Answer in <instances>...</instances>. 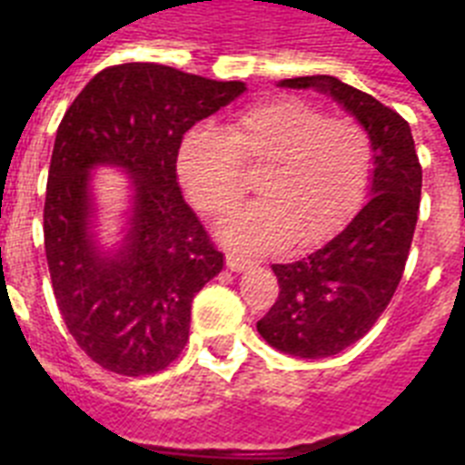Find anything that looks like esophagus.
Segmentation results:
<instances>
[{"label": "esophagus", "instance_id": "esophagus-1", "mask_svg": "<svg viewBox=\"0 0 465 465\" xmlns=\"http://www.w3.org/2000/svg\"><path fill=\"white\" fill-rule=\"evenodd\" d=\"M225 265H228V270H232V272H242V270L252 268L253 261L252 258L240 256V253H225Z\"/></svg>", "mask_w": 465, "mask_h": 465}]
</instances>
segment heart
Listing matches in <instances>:
<instances>
[{
    "instance_id": "b5f03b06",
    "label": "heart",
    "mask_w": 465,
    "mask_h": 465,
    "mask_svg": "<svg viewBox=\"0 0 465 465\" xmlns=\"http://www.w3.org/2000/svg\"><path fill=\"white\" fill-rule=\"evenodd\" d=\"M261 172V203L223 221L219 235L242 252H272L293 242L312 246L342 228L371 182L372 142L351 118H326L310 102L283 97L253 104L225 130L197 125L179 149V176L191 203L223 216Z\"/></svg>"
}]
</instances>
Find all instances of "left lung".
I'll list each match as a JSON object with an SVG mask.
<instances>
[{
    "instance_id": "1",
    "label": "left lung",
    "mask_w": 465,
    "mask_h": 465,
    "mask_svg": "<svg viewBox=\"0 0 465 465\" xmlns=\"http://www.w3.org/2000/svg\"><path fill=\"white\" fill-rule=\"evenodd\" d=\"M279 85L332 97L372 142L371 200L322 249L272 265L279 298L256 326L283 354L326 359L359 342L396 293L417 225L421 165L408 121L372 94L326 74Z\"/></svg>"
}]
</instances>
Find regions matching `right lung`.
<instances>
[{
	"instance_id": "right-lung-1",
	"label": "right lung",
	"mask_w": 465,
	"mask_h": 465,
	"mask_svg": "<svg viewBox=\"0 0 465 465\" xmlns=\"http://www.w3.org/2000/svg\"><path fill=\"white\" fill-rule=\"evenodd\" d=\"M244 90L165 64H116L94 74L57 127L44 204L53 293L72 338L106 371L153 375L186 347L193 298L223 270V253L183 200L176 155L197 121ZM97 166L131 179L114 250L94 232Z\"/></svg>"
}]
</instances>
